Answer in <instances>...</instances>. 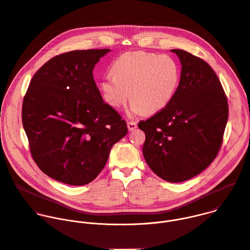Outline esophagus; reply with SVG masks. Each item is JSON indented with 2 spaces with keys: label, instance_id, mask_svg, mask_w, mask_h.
I'll list each match as a JSON object with an SVG mask.
<instances>
[{
  "label": "esophagus",
  "instance_id": "1",
  "mask_svg": "<svg viewBox=\"0 0 250 250\" xmlns=\"http://www.w3.org/2000/svg\"><path fill=\"white\" fill-rule=\"evenodd\" d=\"M126 125H127V129H128L129 131H131V130H133V129H135V128L137 127V125H136V123H134V122H127Z\"/></svg>",
  "mask_w": 250,
  "mask_h": 250
}]
</instances>
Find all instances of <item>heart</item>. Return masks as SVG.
Wrapping results in <instances>:
<instances>
[{
    "label": "heart",
    "mask_w": 250,
    "mask_h": 250,
    "mask_svg": "<svg viewBox=\"0 0 250 250\" xmlns=\"http://www.w3.org/2000/svg\"><path fill=\"white\" fill-rule=\"evenodd\" d=\"M113 76H104L101 90L105 103L120 109L130 97L129 115L156 114L170 104L180 83L177 61L169 55L129 51L111 66Z\"/></svg>",
    "instance_id": "b5f03b06"
}]
</instances>
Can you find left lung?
Here are the masks:
<instances>
[{"mask_svg":"<svg viewBox=\"0 0 250 250\" xmlns=\"http://www.w3.org/2000/svg\"><path fill=\"white\" fill-rule=\"evenodd\" d=\"M181 78L165 109L138 127L146 133L142 152L163 180L179 183L205 170L218 155L229 118L226 94L215 71L203 59L172 49Z\"/></svg>","mask_w":250,"mask_h":250,"instance_id":"8db88e82","label":"left lung"}]
</instances>
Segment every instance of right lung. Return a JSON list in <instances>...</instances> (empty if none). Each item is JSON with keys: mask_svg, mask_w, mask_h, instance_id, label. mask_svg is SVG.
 Here are the masks:
<instances>
[{"mask_svg": "<svg viewBox=\"0 0 250 250\" xmlns=\"http://www.w3.org/2000/svg\"><path fill=\"white\" fill-rule=\"evenodd\" d=\"M110 49L73 50L47 61L23 98L21 119L32 158L52 179L73 186L92 182L126 124L105 104L93 70Z\"/></svg>", "mask_w": 250, "mask_h": 250, "instance_id": "right-lung-1", "label": "right lung"}]
</instances>
